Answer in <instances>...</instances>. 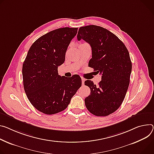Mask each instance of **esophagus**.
<instances>
[{"label": "esophagus", "mask_w": 154, "mask_h": 154, "mask_svg": "<svg viewBox=\"0 0 154 154\" xmlns=\"http://www.w3.org/2000/svg\"><path fill=\"white\" fill-rule=\"evenodd\" d=\"M84 82H85V79L82 78V85H84Z\"/></svg>", "instance_id": "esophagus-1"}]
</instances>
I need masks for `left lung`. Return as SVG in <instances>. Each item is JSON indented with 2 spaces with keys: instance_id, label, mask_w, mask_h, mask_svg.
<instances>
[{
  "instance_id": "8db88e82",
  "label": "left lung",
  "mask_w": 154,
  "mask_h": 154,
  "mask_svg": "<svg viewBox=\"0 0 154 154\" xmlns=\"http://www.w3.org/2000/svg\"><path fill=\"white\" fill-rule=\"evenodd\" d=\"M77 39L90 45L92 58L88 66L102 74L98 85L85 82L91 90L85 99L86 107L96 116H109L121 106L128 88L132 69L129 52L115 34L101 26L80 27Z\"/></svg>"
}]
</instances>
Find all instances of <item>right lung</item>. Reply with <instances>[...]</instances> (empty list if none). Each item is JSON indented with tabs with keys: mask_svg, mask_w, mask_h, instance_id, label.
Instances as JSON below:
<instances>
[{
	"mask_svg": "<svg viewBox=\"0 0 154 154\" xmlns=\"http://www.w3.org/2000/svg\"><path fill=\"white\" fill-rule=\"evenodd\" d=\"M77 27H63L41 36L30 47L23 64L25 93L32 105L47 115L66 109L82 85L79 75L67 79L58 75L67 47Z\"/></svg>",
	"mask_w": 154,
	"mask_h": 154,
	"instance_id": "1",
	"label": "right lung"
}]
</instances>
